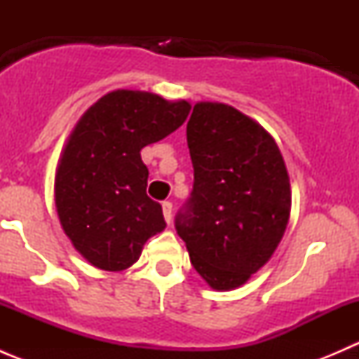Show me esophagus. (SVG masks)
Instances as JSON below:
<instances>
[{
    "label": "esophagus",
    "mask_w": 359,
    "mask_h": 359,
    "mask_svg": "<svg viewBox=\"0 0 359 359\" xmlns=\"http://www.w3.org/2000/svg\"><path fill=\"white\" fill-rule=\"evenodd\" d=\"M163 215H165L166 224L172 222V203L170 201H163Z\"/></svg>",
    "instance_id": "obj_1"
}]
</instances>
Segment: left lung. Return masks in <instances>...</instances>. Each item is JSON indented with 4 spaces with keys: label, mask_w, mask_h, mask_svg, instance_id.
Returning a JSON list of instances; mask_svg holds the SVG:
<instances>
[{
    "label": "left lung",
    "mask_w": 359,
    "mask_h": 359,
    "mask_svg": "<svg viewBox=\"0 0 359 359\" xmlns=\"http://www.w3.org/2000/svg\"><path fill=\"white\" fill-rule=\"evenodd\" d=\"M187 146L194 187L177 233L208 287L234 290L269 262L287 231V165L260 123L220 102L194 104Z\"/></svg>",
    "instance_id": "1"
}]
</instances>
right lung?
Listing matches in <instances>:
<instances>
[{
	"mask_svg": "<svg viewBox=\"0 0 359 359\" xmlns=\"http://www.w3.org/2000/svg\"><path fill=\"white\" fill-rule=\"evenodd\" d=\"M187 100L140 90H114L83 112L55 170V208L83 259L125 271L166 227L161 205L146 194L149 170L140 151L187 119Z\"/></svg>",
	"mask_w": 359,
	"mask_h": 359,
	"instance_id": "add662e5",
	"label": "right lung"
}]
</instances>
